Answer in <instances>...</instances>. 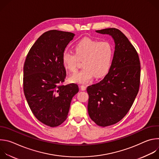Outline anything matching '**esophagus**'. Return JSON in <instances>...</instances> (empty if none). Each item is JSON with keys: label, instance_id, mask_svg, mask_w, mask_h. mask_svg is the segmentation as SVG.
<instances>
[{"label": "esophagus", "instance_id": "1", "mask_svg": "<svg viewBox=\"0 0 159 159\" xmlns=\"http://www.w3.org/2000/svg\"><path fill=\"white\" fill-rule=\"evenodd\" d=\"M80 89H81L82 90H86V86H85V85H80Z\"/></svg>", "mask_w": 159, "mask_h": 159}]
</instances>
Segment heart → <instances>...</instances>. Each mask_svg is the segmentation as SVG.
Returning <instances> with one entry per match:
<instances>
[{"mask_svg":"<svg viewBox=\"0 0 159 159\" xmlns=\"http://www.w3.org/2000/svg\"><path fill=\"white\" fill-rule=\"evenodd\" d=\"M74 54L65 51L61 61L65 69L70 72L77 69L78 60H82V70L72 75L69 80L77 84H86L95 76L99 78L108 71L112 57V49L107 41L84 38L74 47Z\"/></svg>","mask_w":159,"mask_h":159,"instance_id":"1","label":"heart"}]
</instances>
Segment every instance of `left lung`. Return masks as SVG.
Listing matches in <instances>:
<instances>
[{
    "mask_svg": "<svg viewBox=\"0 0 159 159\" xmlns=\"http://www.w3.org/2000/svg\"><path fill=\"white\" fill-rule=\"evenodd\" d=\"M96 32L111 36L115 46L108 74L87 88L89 115L105 127L119 122L130 109L139 90L140 63L137 51L120 30L107 28Z\"/></svg>",
    "mask_w": 159,
    "mask_h": 159,
    "instance_id": "1",
    "label": "left lung"
}]
</instances>
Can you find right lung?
Instances as JSON below:
<instances>
[{"label":"right lung","instance_id":"right-lung-1","mask_svg":"<svg viewBox=\"0 0 159 159\" xmlns=\"http://www.w3.org/2000/svg\"><path fill=\"white\" fill-rule=\"evenodd\" d=\"M74 36L58 30L44 33L31 48L25 62L23 89L26 101L34 116L50 127L65 121L72 99L79 92L75 84L60 85L66 77L61 56Z\"/></svg>","mask_w":159,"mask_h":159}]
</instances>
